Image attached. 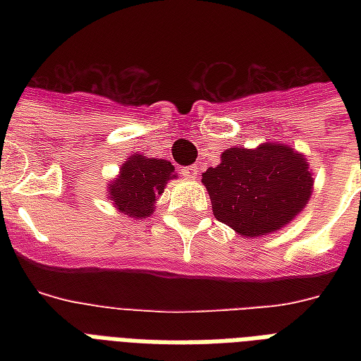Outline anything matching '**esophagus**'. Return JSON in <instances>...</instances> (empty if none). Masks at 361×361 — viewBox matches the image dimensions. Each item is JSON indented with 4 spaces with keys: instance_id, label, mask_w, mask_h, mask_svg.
I'll list each match as a JSON object with an SVG mask.
<instances>
[{
    "instance_id": "obj_1",
    "label": "esophagus",
    "mask_w": 361,
    "mask_h": 361,
    "mask_svg": "<svg viewBox=\"0 0 361 361\" xmlns=\"http://www.w3.org/2000/svg\"><path fill=\"white\" fill-rule=\"evenodd\" d=\"M181 174L185 176V178H189V180H195L198 176V169L195 164H191V166H183V169H181Z\"/></svg>"
}]
</instances>
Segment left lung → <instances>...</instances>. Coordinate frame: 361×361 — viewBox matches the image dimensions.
Returning a JSON list of instances; mask_svg holds the SVG:
<instances>
[{
  "instance_id": "left-lung-1",
  "label": "left lung",
  "mask_w": 361,
  "mask_h": 361,
  "mask_svg": "<svg viewBox=\"0 0 361 361\" xmlns=\"http://www.w3.org/2000/svg\"><path fill=\"white\" fill-rule=\"evenodd\" d=\"M215 219L243 238H264L285 228L313 195L307 157L292 146L264 142L228 147L221 163L202 172Z\"/></svg>"
}]
</instances>
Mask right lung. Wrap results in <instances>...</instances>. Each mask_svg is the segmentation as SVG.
<instances>
[{"mask_svg": "<svg viewBox=\"0 0 361 361\" xmlns=\"http://www.w3.org/2000/svg\"><path fill=\"white\" fill-rule=\"evenodd\" d=\"M174 178H178L174 164L166 159L133 153L123 161L114 180H110L106 197L120 214L130 219H147L155 212L166 183Z\"/></svg>", "mask_w": 361, "mask_h": 361, "instance_id": "1", "label": "right lung"}]
</instances>
